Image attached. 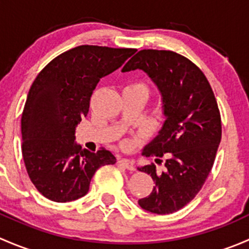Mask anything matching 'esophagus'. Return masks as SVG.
<instances>
[{
    "label": "esophagus",
    "mask_w": 249,
    "mask_h": 249,
    "mask_svg": "<svg viewBox=\"0 0 249 249\" xmlns=\"http://www.w3.org/2000/svg\"><path fill=\"white\" fill-rule=\"evenodd\" d=\"M119 164L123 165V166H124L125 169L129 170V171H135V170H136V169H135L134 161H131V160H129V159L119 160Z\"/></svg>",
    "instance_id": "34e87169"
}]
</instances>
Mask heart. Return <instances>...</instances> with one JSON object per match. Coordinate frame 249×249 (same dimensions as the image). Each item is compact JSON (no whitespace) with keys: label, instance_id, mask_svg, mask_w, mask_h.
Here are the masks:
<instances>
[{"label":"heart","instance_id":"1","mask_svg":"<svg viewBox=\"0 0 249 249\" xmlns=\"http://www.w3.org/2000/svg\"><path fill=\"white\" fill-rule=\"evenodd\" d=\"M135 85H139V87H142V88H144V87H143V85H141V84H135Z\"/></svg>","mask_w":249,"mask_h":249}]
</instances>
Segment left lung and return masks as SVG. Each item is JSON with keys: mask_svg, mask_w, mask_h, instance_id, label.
Returning a JSON list of instances; mask_svg holds the SVG:
<instances>
[{"mask_svg": "<svg viewBox=\"0 0 249 249\" xmlns=\"http://www.w3.org/2000/svg\"><path fill=\"white\" fill-rule=\"evenodd\" d=\"M137 69L159 89L166 118L143 154L167 157L161 173L154 164L139 167L155 183L139 205L155 214H170L196 196L212 170L222 139L220 113L207 78L187 57L171 50L143 49L122 71Z\"/></svg>", "mask_w": 249, "mask_h": 249, "instance_id": "1", "label": "left lung"}]
</instances>
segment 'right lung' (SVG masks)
Listing matches in <instances>:
<instances>
[{
  "mask_svg": "<svg viewBox=\"0 0 249 249\" xmlns=\"http://www.w3.org/2000/svg\"><path fill=\"white\" fill-rule=\"evenodd\" d=\"M135 53L131 48L76 47L53 59L32 83L21 115V149L30 179L44 197L79 199L89 192L97 169L117 162L105 148L82 149L74 132L100 79Z\"/></svg>",
  "mask_w": 249,
  "mask_h": 249,
  "instance_id": "obj_1",
  "label": "right lung"
}]
</instances>
